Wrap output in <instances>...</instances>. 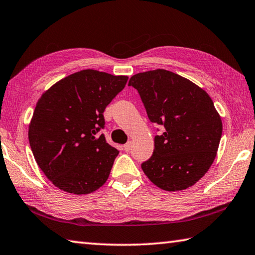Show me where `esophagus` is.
Returning a JSON list of instances; mask_svg holds the SVG:
<instances>
[{
	"mask_svg": "<svg viewBox=\"0 0 255 255\" xmlns=\"http://www.w3.org/2000/svg\"><path fill=\"white\" fill-rule=\"evenodd\" d=\"M124 149L126 150V152H129V150L131 149V141H128L127 144L124 145Z\"/></svg>",
	"mask_w": 255,
	"mask_h": 255,
	"instance_id": "esophagus-1",
	"label": "esophagus"
}]
</instances>
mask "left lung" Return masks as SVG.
Listing matches in <instances>:
<instances>
[{"label":"left lung","mask_w":255,"mask_h":255,"mask_svg":"<svg viewBox=\"0 0 255 255\" xmlns=\"http://www.w3.org/2000/svg\"><path fill=\"white\" fill-rule=\"evenodd\" d=\"M129 86L139 93L152 123L163 126L154 152L141 164L146 176L165 191L188 189L204 176L217 154L221 116L205 90L166 70L138 73Z\"/></svg>","instance_id":"1"}]
</instances>
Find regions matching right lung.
<instances>
[{
  "instance_id": "1",
  "label": "right lung",
  "mask_w": 255,
  "mask_h": 255,
  "mask_svg": "<svg viewBox=\"0 0 255 255\" xmlns=\"http://www.w3.org/2000/svg\"><path fill=\"white\" fill-rule=\"evenodd\" d=\"M128 76L83 70L42 93L29 125L34 159L55 187L74 195L96 191L109 178L118 149L98 132L103 111Z\"/></svg>"
}]
</instances>
